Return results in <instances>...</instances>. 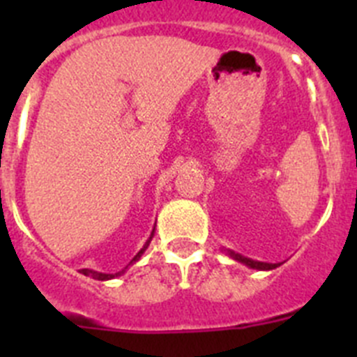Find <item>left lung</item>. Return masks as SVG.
Listing matches in <instances>:
<instances>
[{"label":"left lung","mask_w":357,"mask_h":357,"mask_svg":"<svg viewBox=\"0 0 357 357\" xmlns=\"http://www.w3.org/2000/svg\"><path fill=\"white\" fill-rule=\"evenodd\" d=\"M229 252V255L232 257V259H236L238 263H243V264H247L248 268H254V270H273V268L280 266L279 263L272 264V263H261V261H254V259H248V257H245V255L241 254H236V252L232 250H227Z\"/></svg>","instance_id":"8db88e82"}]
</instances>
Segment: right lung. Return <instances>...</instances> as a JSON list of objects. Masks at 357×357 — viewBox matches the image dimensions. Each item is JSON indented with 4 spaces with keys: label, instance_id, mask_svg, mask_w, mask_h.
Returning <instances> with one entry per match:
<instances>
[{
    "label": "right lung",
    "instance_id": "right-lung-1",
    "mask_svg": "<svg viewBox=\"0 0 357 357\" xmlns=\"http://www.w3.org/2000/svg\"><path fill=\"white\" fill-rule=\"evenodd\" d=\"M153 230H155V229H153ZM151 238H153V232H151V236H150V239H148V241H146V245H144V247L141 248L139 252H137V255H135L134 259L130 261V264H132V263H135V261H139V257H141V255H143V252L146 250L148 245H150ZM123 272H125V270H121V272H118V273H102V272H94V270H89V268H84V270H80V273H84V275H87V277H93V279H96V280H109V279H114V277L121 275Z\"/></svg>",
    "mask_w": 357,
    "mask_h": 357
}]
</instances>
